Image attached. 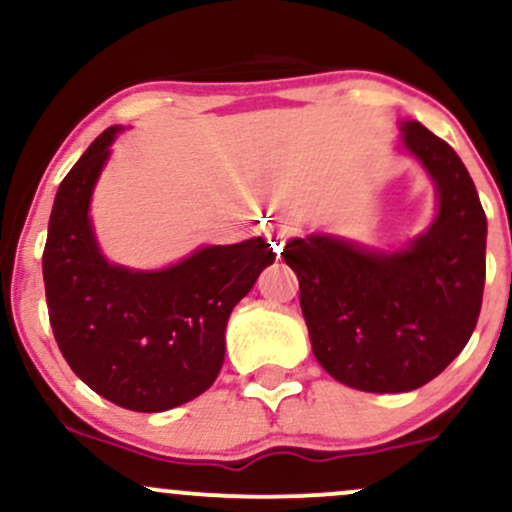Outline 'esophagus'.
I'll list each match as a JSON object with an SVG mask.
<instances>
[{
  "label": "esophagus",
  "mask_w": 512,
  "mask_h": 512,
  "mask_svg": "<svg viewBox=\"0 0 512 512\" xmlns=\"http://www.w3.org/2000/svg\"><path fill=\"white\" fill-rule=\"evenodd\" d=\"M291 236H293V228L291 226H272V228H269V233H267L269 243H272V248L276 252H281V248H284V243Z\"/></svg>",
  "instance_id": "esophagus-1"
}]
</instances>
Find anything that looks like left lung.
Returning a JSON list of instances; mask_svg holds the SVG:
<instances>
[{
  "mask_svg": "<svg viewBox=\"0 0 512 512\" xmlns=\"http://www.w3.org/2000/svg\"><path fill=\"white\" fill-rule=\"evenodd\" d=\"M399 149L436 185L431 226L399 250L330 233L286 243L313 354L339 383L409 392L460 356L486 279V214L460 156L421 122H399Z\"/></svg>",
  "mask_w": 512,
  "mask_h": 512,
  "instance_id": "1",
  "label": "left lung"
}]
</instances>
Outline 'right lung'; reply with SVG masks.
<instances>
[{
  "label": "right lung",
  "instance_id": "right-lung-1",
  "mask_svg": "<svg viewBox=\"0 0 512 512\" xmlns=\"http://www.w3.org/2000/svg\"><path fill=\"white\" fill-rule=\"evenodd\" d=\"M120 132L105 129L57 190L45 298L69 368L117 407L154 414L209 390L223 366L231 310L276 255L264 238H250L202 245L163 269L105 260L88 209Z\"/></svg>",
  "mask_w": 512,
  "mask_h": 512
}]
</instances>
